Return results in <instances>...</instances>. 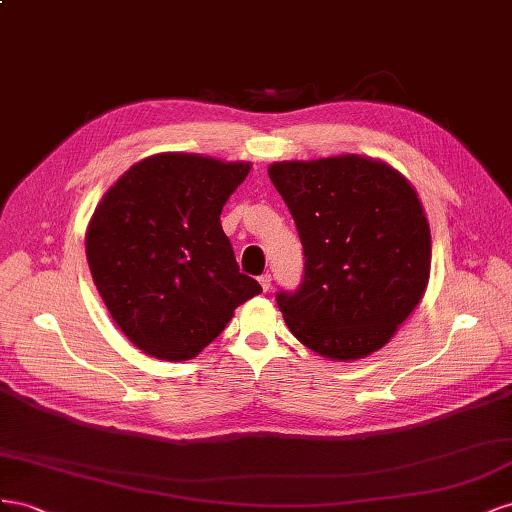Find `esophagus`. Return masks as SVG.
<instances>
[{
	"label": "esophagus",
	"instance_id": "esophagus-1",
	"mask_svg": "<svg viewBox=\"0 0 512 512\" xmlns=\"http://www.w3.org/2000/svg\"><path fill=\"white\" fill-rule=\"evenodd\" d=\"M259 285H261V289L264 291H270V287H272V276L266 272V274H261L259 276Z\"/></svg>",
	"mask_w": 512,
	"mask_h": 512
}]
</instances>
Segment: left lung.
Segmentation results:
<instances>
[{
	"mask_svg": "<svg viewBox=\"0 0 512 512\" xmlns=\"http://www.w3.org/2000/svg\"><path fill=\"white\" fill-rule=\"evenodd\" d=\"M294 216L304 276L276 304L294 337L330 360L384 347L425 296L431 231L414 186L358 154L268 169Z\"/></svg>",
	"mask_w": 512,
	"mask_h": 512,
	"instance_id": "obj_1",
	"label": "left lung"
}]
</instances>
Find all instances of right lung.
I'll use <instances>...</instances> for the list:
<instances>
[{
  "mask_svg": "<svg viewBox=\"0 0 512 512\" xmlns=\"http://www.w3.org/2000/svg\"><path fill=\"white\" fill-rule=\"evenodd\" d=\"M251 163L201 154L139 160L98 203L85 253L100 298L143 354L195 358L261 294L240 272L221 212Z\"/></svg>",
  "mask_w": 512,
  "mask_h": 512,
  "instance_id": "obj_1",
  "label": "right lung"
}]
</instances>
